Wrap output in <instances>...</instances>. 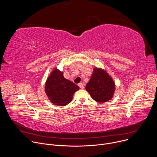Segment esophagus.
<instances>
[{
	"label": "esophagus",
	"instance_id": "obj_1",
	"mask_svg": "<svg viewBox=\"0 0 157 157\" xmlns=\"http://www.w3.org/2000/svg\"><path fill=\"white\" fill-rule=\"evenodd\" d=\"M78 86H79V87L81 89H83V88H84V84H83L82 83H79V84H78Z\"/></svg>",
	"mask_w": 157,
	"mask_h": 157
}]
</instances>
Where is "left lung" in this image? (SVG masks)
I'll list each match as a JSON object with an SVG mask.
<instances>
[{
    "label": "left lung",
    "instance_id": "obj_1",
    "mask_svg": "<svg viewBox=\"0 0 157 157\" xmlns=\"http://www.w3.org/2000/svg\"><path fill=\"white\" fill-rule=\"evenodd\" d=\"M86 89L94 100L105 102L113 98L115 91V84L106 71L96 68L94 69Z\"/></svg>",
    "mask_w": 157,
    "mask_h": 157
}]
</instances>
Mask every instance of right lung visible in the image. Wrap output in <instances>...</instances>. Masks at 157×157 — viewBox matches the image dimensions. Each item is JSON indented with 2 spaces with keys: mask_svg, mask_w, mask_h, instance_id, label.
<instances>
[{
  "mask_svg": "<svg viewBox=\"0 0 157 157\" xmlns=\"http://www.w3.org/2000/svg\"><path fill=\"white\" fill-rule=\"evenodd\" d=\"M78 89L77 85L65 79L63 73L56 68L51 73L45 84V92L49 99L59 106L69 104L74 93Z\"/></svg>",
  "mask_w": 157,
  "mask_h": 157,
  "instance_id": "add662e5",
  "label": "right lung"
}]
</instances>
